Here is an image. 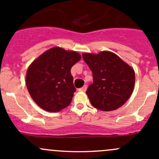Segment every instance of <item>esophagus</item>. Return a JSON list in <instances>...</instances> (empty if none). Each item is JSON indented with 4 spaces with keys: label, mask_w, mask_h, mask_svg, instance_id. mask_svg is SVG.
<instances>
[{
    "label": "esophagus",
    "mask_w": 159,
    "mask_h": 159,
    "mask_svg": "<svg viewBox=\"0 0 159 159\" xmlns=\"http://www.w3.org/2000/svg\"><path fill=\"white\" fill-rule=\"evenodd\" d=\"M86 90H87V86L84 85V86H83L82 88H81V89H79V91H82V92H85Z\"/></svg>",
    "instance_id": "obj_1"
}]
</instances>
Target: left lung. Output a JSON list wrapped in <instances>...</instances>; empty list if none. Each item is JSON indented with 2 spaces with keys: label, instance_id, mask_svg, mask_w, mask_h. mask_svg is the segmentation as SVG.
<instances>
[{
  "label": "left lung",
  "instance_id": "left-lung-1",
  "mask_svg": "<svg viewBox=\"0 0 159 159\" xmlns=\"http://www.w3.org/2000/svg\"><path fill=\"white\" fill-rule=\"evenodd\" d=\"M82 57L92 71L93 84L86 91L91 105L103 111L122 106L134 91L135 75L132 67L108 51L84 53Z\"/></svg>",
  "mask_w": 159,
  "mask_h": 159
}]
</instances>
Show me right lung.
Segmentation results:
<instances>
[{
	"label": "right lung",
	"mask_w": 159,
	"mask_h": 159,
	"mask_svg": "<svg viewBox=\"0 0 159 159\" xmlns=\"http://www.w3.org/2000/svg\"><path fill=\"white\" fill-rule=\"evenodd\" d=\"M81 58L77 51L54 47L30 64L26 74L27 89L40 108L57 112L70 105L75 91L70 68Z\"/></svg>",
	"instance_id": "right-lung-1"
}]
</instances>
